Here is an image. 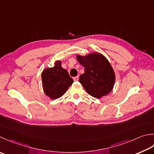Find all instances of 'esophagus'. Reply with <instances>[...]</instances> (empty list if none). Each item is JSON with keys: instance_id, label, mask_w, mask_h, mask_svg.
Returning a JSON list of instances; mask_svg holds the SVG:
<instances>
[{"instance_id": "esophagus-1", "label": "esophagus", "mask_w": 154, "mask_h": 154, "mask_svg": "<svg viewBox=\"0 0 154 154\" xmlns=\"http://www.w3.org/2000/svg\"><path fill=\"white\" fill-rule=\"evenodd\" d=\"M73 80H74L75 81H77L78 80H79V77H78V76L75 77L73 78Z\"/></svg>"}]
</instances>
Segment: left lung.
Listing matches in <instances>:
<instances>
[{
    "mask_svg": "<svg viewBox=\"0 0 154 154\" xmlns=\"http://www.w3.org/2000/svg\"><path fill=\"white\" fill-rule=\"evenodd\" d=\"M77 59L85 71L80 75L79 81L87 93L97 99L109 93L116 76L107 59L99 53L89 54L85 57L77 55Z\"/></svg>",
    "mask_w": 154,
    "mask_h": 154,
    "instance_id": "left-lung-1",
    "label": "left lung"
}]
</instances>
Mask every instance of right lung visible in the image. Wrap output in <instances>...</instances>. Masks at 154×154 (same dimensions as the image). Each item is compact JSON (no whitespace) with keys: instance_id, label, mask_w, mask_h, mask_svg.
Masks as SVG:
<instances>
[{"instance_id":"obj_1","label":"right lung","mask_w":154,"mask_h":154,"mask_svg":"<svg viewBox=\"0 0 154 154\" xmlns=\"http://www.w3.org/2000/svg\"><path fill=\"white\" fill-rule=\"evenodd\" d=\"M41 77L45 93L53 99L64 95L73 83L67 71L61 67L60 61H57L53 67L45 69Z\"/></svg>"}]
</instances>
